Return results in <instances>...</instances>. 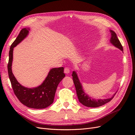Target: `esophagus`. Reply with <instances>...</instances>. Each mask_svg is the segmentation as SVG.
Instances as JSON below:
<instances>
[{
  "label": "esophagus",
  "instance_id": "obj_1",
  "mask_svg": "<svg viewBox=\"0 0 135 135\" xmlns=\"http://www.w3.org/2000/svg\"><path fill=\"white\" fill-rule=\"evenodd\" d=\"M64 73L65 74H69V73H70V70H69V69L68 68H65L64 69Z\"/></svg>",
  "mask_w": 135,
  "mask_h": 135
}]
</instances>
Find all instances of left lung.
I'll return each instance as SVG.
<instances>
[{
	"instance_id": "8db88e82",
	"label": "left lung",
	"mask_w": 135,
	"mask_h": 135,
	"mask_svg": "<svg viewBox=\"0 0 135 135\" xmlns=\"http://www.w3.org/2000/svg\"><path fill=\"white\" fill-rule=\"evenodd\" d=\"M110 33H111L112 35L110 40V43H112L114 46H115L117 48L119 49L120 50L123 52V47H122L119 39H118L115 32L111 30H110ZM72 76L73 82H74L76 92L78 96V100L81 104L87 107L97 108L101 107V106L103 105H105V104H107L109 103V101H111L117 93L116 92L111 97L107 98V99H105L96 100L95 99H93V98L89 96L87 93H85L84 92L83 89L82 85H81L80 83V81L79 79V78L78 76V75L75 71H73Z\"/></svg>"
}]
</instances>
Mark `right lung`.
I'll list each match as a JSON object with an SVG mask.
<instances>
[{
  "mask_svg": "<svg viewBox=\"0 0 135 135\" xmlns=\"http://www.w3.org/2000/svg\"><path fill=\"white\" fill-rule=\"evenodd\" d=\"M30 30L29 27L22 28L12 44L9 52L8 72L12 88L19 101L28 108L44 109L54 103L57 87L65 76V74L64 73L63 67L52 68L49 71L43 82L38 87L27 88L18 83L12 71L13 48L26 37Z\"/></svg>",
  "mask_w": 135,
  "mask_h": 135,
  "instance_id": "add662e5",
  "label": "right lung"
}]
</instances>
